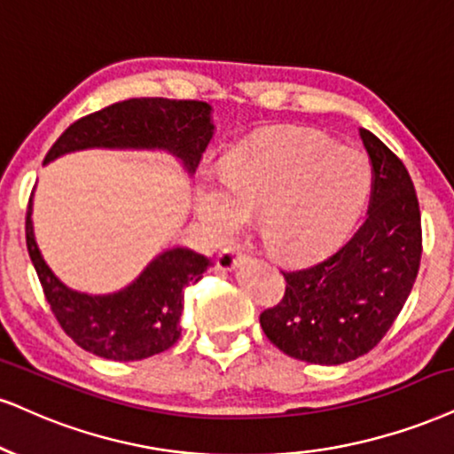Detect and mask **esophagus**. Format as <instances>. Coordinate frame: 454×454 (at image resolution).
<instances>
[{
  "instance_id": "obj_1",
  "label": "esophagus",
  "mask_w": 454,
  "mask_h": 454,
  "mask_svg": "<svg viewBox=\"0 0 454 454\" xmlns=\"http://www.w3.org/2000/svg\"><path fill=\"white\" fill-rule=\"evenodd\" d=\"M242 259H244L242 250H239V248H227V250H223L221 254H218L216 267H218V270H223V271H231L233 267L238 265V261H242Z\"/></svg>"
}]
</instances>
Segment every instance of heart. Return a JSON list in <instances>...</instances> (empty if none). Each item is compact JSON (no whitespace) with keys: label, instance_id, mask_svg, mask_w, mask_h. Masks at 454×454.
<instances>
[{"label":"heart","instance_id":"obj_1","mask_svg":"<svg viewBox=\"0 0 454 454\" xmlns=\"http://www.w3.org/2000/svg\"><path fill=\"white\" fill-rule=\"evenodd\" d=\"M368 161L317 132L279 130L239 145L221 183L195 192V212L215 242H229L259 221L262 246L279 261H309L334 248L366 206Z\"/></svg>","mask_w":454,"mask_h":454}]
</instances>
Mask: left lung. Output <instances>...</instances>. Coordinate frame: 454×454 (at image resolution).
Returning <instances> with one entry per match:
<instances>
[{"label":"left lung","mask_w":454,"mask_h":454,"mask_svg":"<svg viewBox=\"0 0 454 454\" xmlns=\"http://www.w3.org/2000/svg\"><path fill=\"white\" fill-rule=\"evenodd\" d=\"M360 138L372 164L364 225L340 248L282 271L286 293L261 313L279 351L337 366L372 349L404 307L421 261V210L406 166L371 130Z\"/></svg>","instance_id":"left-lung-1"}]
</instances>
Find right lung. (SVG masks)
Wrapping results in <instances>:
<instances>
[{"label":"right lung","mask_w":454,"mask_h":454,"mask_svg":"<svg viewBox=\"0 0 454 454\" xmlns=\"http://www.w3.org/2000/svg\"><path fill=\"white\" fill-rule=\"evenodd\" d=\"M212 107L200 100L130 98L82 117L60 134L43 166L83 149L166 151L189 176L212 141ZM27 208V250L56 320L82 349L115 362L145 360L170 349L181 337L183 290L210 267L208 256L172 246L124 288L109 294L77 293L43 261Z\"/></svg>","instance_id":"obj_1"}]
</instances>
